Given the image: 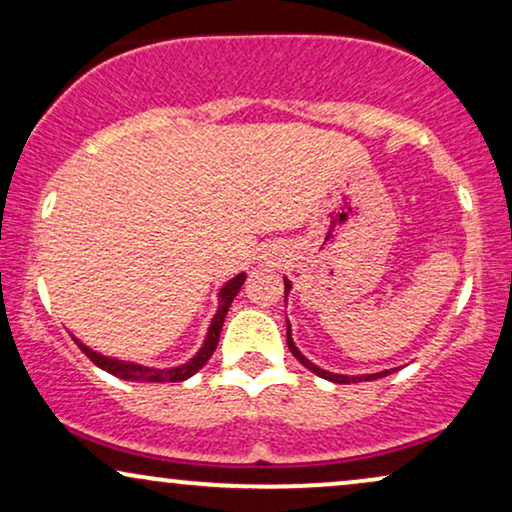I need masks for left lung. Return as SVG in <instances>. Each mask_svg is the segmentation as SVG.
Instances as JSON below:
<instances>
[{
	"label": "left lung",
	"instance_id": "obj_1",
	"mask_svg": "<svg viewBox=\"0 0 512 512\" xmlns=\"http://www.w3.org/2000/svg\"><path fill=\"white\" fill-rule=\"evenodd\" d=\"M289 289H291V284H289V279H284V293H289ZM286 345H289V349H291V354L296 356V359L303 363V366L307 368V370H312L314 375H319V377H324V380H331V382H338V384H349V382H361V380H377V377H387L391 370H382V373H375V375H361V377H347V375H335V373H328V370H321V368H317L314 366L312 361H307L303 354L298 352V347L293 345V340H291V328H286Z\"/></svg>",
	"mask_w": 512,
	"mask_h": 512
}]
</instances>
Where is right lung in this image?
<instances>
[{
	"mask_svg": "<svg viewBox=\"0 0 512 512\" xmlns=\"http://www.w3.org/2000/svg\"><path fill=\"white\" fill-rule=\"evenodd\" d=\"M244 277H247V275H237L235 279H230V282L219 291V312L214 314L205 345H202L200 352L195 354L191 361L184 363V366L172 368V370L144 368V366H137V363L116 361V359H109V356L97 354V352H93V349H88L86 345H81L79 340H76V345L81 347V352L86 354L88 359L95 363V366H100L102 370H107V373H111V375L121 377V380H132V382H181V380H188V377L195 375L202 366H205V363L209 361V356L214 354L216 345H219V335H221L223 321H226L228 307H230V303H233V298L237 296V293H240L242 284H244Z\"/></svg>",
	"mask_w": 512,
	"mask_h": 512,
	"instance_id": "obj_1",
	"label": "right lung"
}]
</instances>
